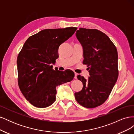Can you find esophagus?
<instances>
[{"mask_svg":"<svg viewBox=\"0 0 134 134\" xmlns=\"http://www.w3.org/2000/svg\"><path fill=\"white\" fill-rule=\"evenodd\" d=\"M74 74H75V76H74V79H76V78H77V75H78V74H77V73H76V72H75Z\"/></svg>","mask_w":134,"mask_h":134,"instance_id":"obj_1","label":"esophagus"}]
</instances>
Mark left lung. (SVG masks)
Instances as JSON below:
<instances>
[{
    "mask_svg": "<svg viewBox=\"0 0 134 134\" xmlns=\"http://www.w3.org/2000/svg\"><path fill=\"white\" fill-rule=\"evenodd\" d=\"M76 36L83 47V64L88 67L90 76L87 80L77 76L83 86L75 93V98L81 106L95 108L107 100L118 78V54L111 40L98 30L80 28Z\"/></svg>",
    "mask_w": 134,
    "mask_h": 134,
    "instance_id": "left-lung-1",
    "label": "left lung"
}]
</instances>
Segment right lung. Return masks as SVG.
Here are the masks:
<instances>
[{
  "label": "right lung",
  "mask_w": 134,
  "mask_h": 134,
  "mask_svg": "<svg viewBox=\"0 0 134 134\" xmlns=\"http://www.w3.org/2000/svg\"><path fill=\"white\" fill-rule=\"evenodd\" d=\"M76 27L46 29L28 38L17 57L18 83L22 93L33 106H50L56 100L58 86L70 82L74 72L52 69L59 46L71 37Z\"/></svg>",
  "instance_id": "obj_1"
}]
</instances>
